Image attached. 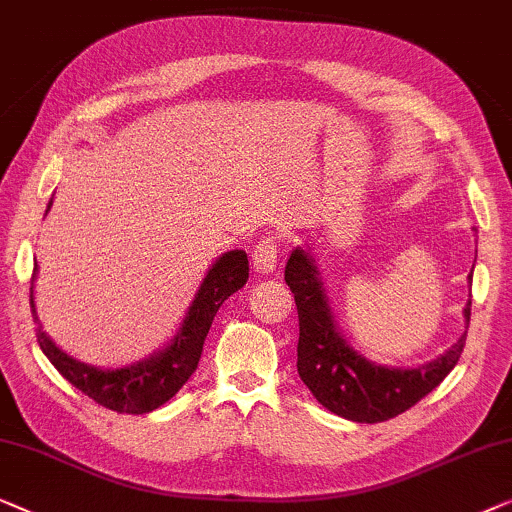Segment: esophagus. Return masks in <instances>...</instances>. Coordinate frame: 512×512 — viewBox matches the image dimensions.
Listing matches in <instances>:
<instances>
[{"label": "esophagus", "instance_id": "esophagus-1", "mask_svg": "<svg viewBox=\"0 0 512 512\" xmlns=\"http://www.w3.org/2000/svg\"><path fill=\"white\" fill-rule=\"evenodd\" d=\"M278 266V241L273 236L257 241L253 250V269L262 276H271Z\"/></svg>", "mask_w": 512, "mask_h": 512}]
</instances>
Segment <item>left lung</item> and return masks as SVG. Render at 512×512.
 <instances>
[{"instance_id": "left-lung-1", "label": "left lung", "mask_w": 512, "mask_h": 512, "mask_svg": "<svg viewBox=\"0 0 512 512\" xmlns=\"http://www.w3.org/2000/svg\"><path fill=\"white\" fill-rule=\"evenodd\" d=\"M285 283L290 285L299 313V376L322 406L345 420L373 424L401 415L441 385L462 357L466 331L443 355L420 366H383L364 357L336 325L311 248L292 250ZM464 320L469 329L471 301L464 306Z\"/></svg>"}]
</instances>
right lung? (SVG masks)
<instances>
[{
	"instance_id": "1",
	"label": "right lung",
	"mask_w": 512,
	"mask_h": 512,
	"mask_svg": "<svg viewBox=\"0 0 512 512\" xmlns=\"http://www.w3.org/2000/svg\"><path fill=\"white\" fill-rule=\"evenodd\" d=\"M53 206V199L48 201L46 213ZM39 266H34L32 287H30V304L32 315L37 322V338L43 355L50 359V364L69 380L76 390L88 394L99 406L118 410V413L143 415L150 410L160 408L187 383L197 369L201 350L208 329L213 325L215 313L225 301L239 292L248 280V255L243 250H229L222 253L215 262L208 266L199 290L194 292L192 304L187 306L181 327L171 341L153 355L139 359V362L118 366V369H102V366L85 364L81 359L71 357L50 338L41 327L34 304V280H37Z\"/></svg>"
}]
</instances>
